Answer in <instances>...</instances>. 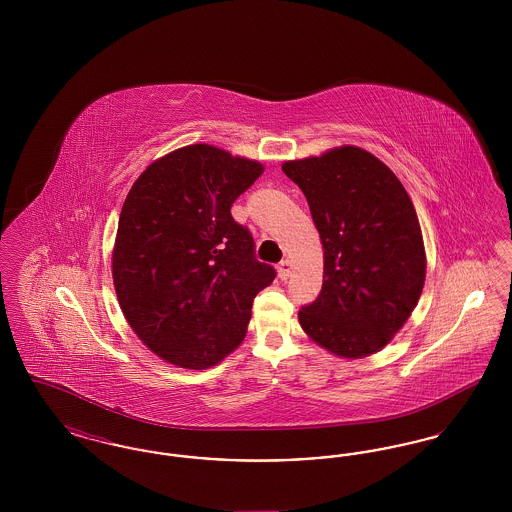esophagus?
<instances>
[{
	"mask_svg": "<svg viewBox=\"0 0 512 512\" xmlns=\"http://www.w3.org/2000/svg\"><path fill=\"white\" fill-rule=\"evenodd\" d=\"M290 274H292V263H290L288 259H284V261L278 265V276H280L282 280H288Z\"/></svg>",
	"mask_w": 512,
	"mask_h": 512,
	"instance_id": "1",
	"label": "esophagus"
}]
</instances>
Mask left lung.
<instances>
[{"label":"left lung","mask_w":512,"mask_h":512,"mask_svg":"<svg viewBox=\"0 0 512 512\" xmlns=\"http://www.w3.org/2000/svg\"><path fill=\"white\" fill-rule=\"evenodd\" d=\"M324 247V282L299 324L328 351H380L411 317L426 276L413 201L397 176L361 147L288 161Z\"/></svg>","instance_id":"obj_1"}]
</instances>
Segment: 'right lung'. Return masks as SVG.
<instances>
[{
  "label": "right lung",
  "instance_id": "add662e5",
  "mask_svg": "<svg viewBox=\"0 0 512 512\" xmlns=\"http://www.w3.org/2000/svg\"><path fill=\"white\" fill-rule=\"evenodd\" d=\"M261 174L255 161L195 144L149 165L126 195L115 290L138 338L172 365L199 370L232 353L276 276L230 213Z\"/></svg>",
  "mask_w": 512,
  "mask_h": 512
}]
</instances>
